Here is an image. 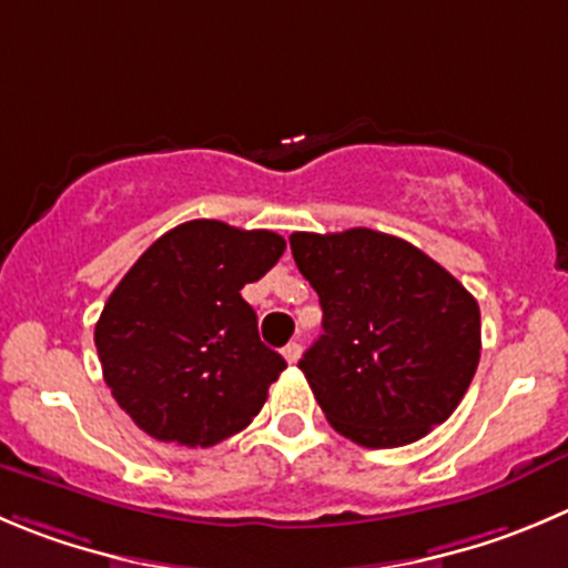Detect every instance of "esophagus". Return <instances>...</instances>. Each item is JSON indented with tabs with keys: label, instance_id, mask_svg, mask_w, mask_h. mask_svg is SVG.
I'll use <instances>...</instances> for the list:
<instances>
[{
	"label": "esophagus",
	"instance_id": "1",
	"mask_svg": "<svg viewBox=\"0 0 568 568\" xmlns=\"http://www.w3.org/2000/svg\"><path fill=\"white\" fill-rule=\"evenodd\" d=\"M281 354H284V359H287L290 365H295V362L301 359V345H298V343L284 345V351H281Z\"/></svg>",
	"mask_w": 568,
	"mask_h": 568
}]
</instances>
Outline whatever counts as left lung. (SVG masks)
I'll return each instance as SVG.
<instances>
[{
  "label": "left lung",
  "mask_w": 568,
  "mask_h": 568,
  "mask_svg": "<svg viewBox=\"0 0 568 568\" xmlns=\"http://www.w3.org/2000/svg\"><path fill=\"white\" fill-rule=\"evenodd\" d=\"M323 334L298 362L328 424L368 449L424 437L457 409L479 365V306L398 236L371 229L290 236Z\"/></svg>",
  "instance_id": "8db88e82"
}]
</instances>
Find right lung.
Listing matches in <instances>:
<instances>
[{
  "mask_svg": "<svg viewBox=\"0 0 568 568\" xmlns=\"http://www.w3.org/2000/svg\"><path fill=\"white\" fill-rule=\"evenodd\" d=\"M273 231L192 220L139 256L94 326L102 376L150 437L214 446L245 429L287 368L240 290L281 258Z\"/></svg>",
  "mask_w": 568,
  "mask_h": 568,
  "instance_id": "add662e5",
  "label": "right lung"
}]
</instances>
